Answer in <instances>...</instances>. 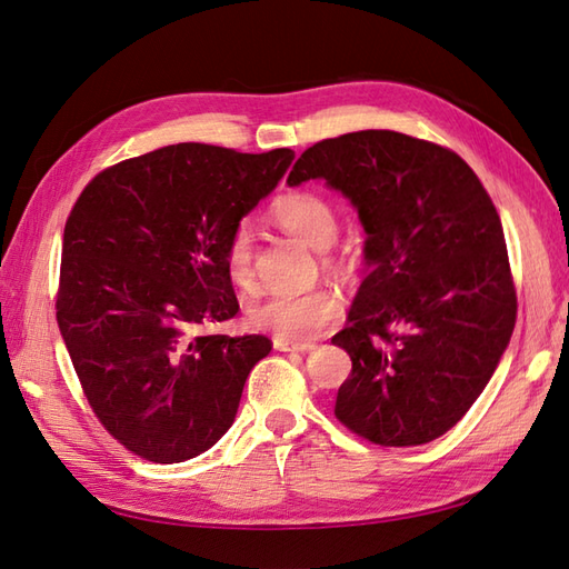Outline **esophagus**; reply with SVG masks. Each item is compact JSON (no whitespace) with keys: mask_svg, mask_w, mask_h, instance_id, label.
Returning <instances> with one entry per match:
<instances>
[{"mask_svg":"<svg viewBox=\"0 0 569 569\" xmlns=\"http://www.w3.org/2000/svg\"><path fill=\"white\" fill-rule=\"evenodd\" d=\"M273 348H276V351H283V353H305V351H312L315 343H310V341H290V339L273 337Z\"/></svg>","mask_w":569,"mask_h":569,"instance_id":"obj_1","label":"esophagus"}]
</instances>
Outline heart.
Here are the masks:
<instances>
[{"mask_svg":"<svg viewBox=\"0 0 569 569\" xmlns=\"http://www.w3.org/2000/svg\"><path fill=\"white\" fill-rule=\"evenodd\" d=\"M269 221L290 236L319 250V261L331 273H346L353 267L351 247L331 244L339 232V211L315 189H290L269 203ZM223 271L228 281L250 290L254 283L252 236L244 226L230 232L223 247ZM343 315L341 296L333 288L315 286L300 293H269L250 302L247 322L252 329H264L281 339H312L329 329Z\"/></svg>","mask_w":569,"mask_h":569,"instance_id":"obj_1","label":"heart"}]
</instances>
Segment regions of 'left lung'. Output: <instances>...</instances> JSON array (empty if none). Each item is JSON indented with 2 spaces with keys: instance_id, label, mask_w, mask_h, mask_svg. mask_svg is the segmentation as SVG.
<instances>
[{
  "instance_id": "1",
  "label": "left lung",
  "mask_w": 569,
  "mask_h": 569,
  "mask_svg": "<svg viewBox=\"0 0 569 569\" xmlns=\"http://www.w3.org/2000/svg\"><path fill=\"white\" fill-rule=\"evenodd\" d=\"M315 178L368 232L370 273L331 339L353 362L333 416L380 447L432 442L486 389L517 322L498 209L461 156L389 129L317 141L288 184Z\"/></svg>"
}]
</instances>
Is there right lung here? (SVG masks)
Segmentation results:
<instances>
[{
    "label": "right lung",
    "mask_w": 569,
    "mask_h": 569,
    "mask_svg": "<svg viewBox=\"0 0 569 569\" xmlns=\"http://www.w3.org/2000/svg\"><path fill=\"white\" fill-rule=\"evenodd\" d=\"M293 158L172 143L100 170L79 194L64 226L57 325L91 411L132 455L192 459L236 420L271 341L194 329L240 312L226 240Z\"/></svg>",
    "instance_id": "1"
}]
</instances>
